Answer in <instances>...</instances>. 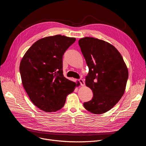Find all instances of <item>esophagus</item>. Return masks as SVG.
Here are the masks:
<instances>
[{"instance_id": "esophagus-1", "label": "esophagus", "mask_w": 146, "mask_h": 146, "mask_svg": "<svg viewBox=\"0 0 146 146\" xmlns=\"http://www.w3.org/2000/svg\"><path fill=\"white\" fill-rule=\"evenodd\" d=\"M79 81H80V84H81V86H85V82H84V81L82 79L80 78V79L79 80Z\"/></svg>"}]
</instances>
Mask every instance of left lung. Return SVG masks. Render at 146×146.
Returning a JSON list of instances; mask_svg holds the SVG:
<instances>
[{
    "label": "left lung",
    "mask_w": 146,
    "mask_h": 146,
    "mask_svg": "<svg viewBox=\"0 0 146 146\" xmlns=\"http://www.w3.org/2000/svg\"><path fill=\"white\" fill-rule=\"evenodd\" d=\"M82 54L89 68L86 85L93 98L83 104L95 114L112 109L123 96L128 78V70L122 56L112 44L102 40L86 37L78 40Z\"/></svg>",
    "instance_id": "1"
}]
</instances>
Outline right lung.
Wrapping results in <instances>:
<instances>
[{"mask_svg":"<svg viewBox=\"0 0 146 146\" xmlns=\"http://www.w3.org/2000/svg\"><path fill=\"white\" fill-rule=\"evenodd\" d=\"M76 41L57 35L40 38L28 50L20 62L23 87L34 105L46 112L64 107L66 96L80 86L64 76L62 57Z\"/></svg>","mask_w":146,"mask_h":146,"instance_id":"obj_1","label":"right lung"}]
</instances>
